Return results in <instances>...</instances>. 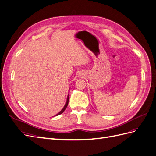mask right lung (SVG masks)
Wrapping results in <instances>:
<instances>
[{
	"mask_svg": "<svg viewBox=\"0 0 156 156\" xmlns=\"http://www.w3.org/2000/svg\"><path fill=\"white\" fill-rule=\"evenodd\" d=\"M69 96V95H68ZM68 96V98H67V101H66V104H65V105H64V108H62V110H61L58 114H56L55 116H58V115H60V114H62V113L65 111V109L66 108V107H67V106H68V102H69V96Z\"/></svg>",
	"mask_w": 156,
	"mask_h": 156,
	"instance_id": "obj_1",
	"label": "right lung"
}]
</instances>
